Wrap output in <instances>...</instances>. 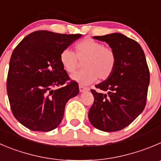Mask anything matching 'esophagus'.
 I'll return each instance as SVG.
<instances>
[{
	"label": "esophagus",
	"mask_w": 161,
	"mask_h": 161,
	"mask_svg": "<svg viewBox=\"0 0 161 161\" xmlns=\"http://www.w3.org/2000/svg\"><path fill=\"white\" fill-rule=\"evenodd\" d=\"M79 89H80V92H83L88 91V88H86V87L83 86V85H79Z\"/></svg>",
	"instance_id": "34e87169"
}]
</instances>
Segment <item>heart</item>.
<instances>
[{
    "label": "heart",
    "instance_id": "1",
    "mask_svg": "<svg viewBox=\"0 0 161 161\" xmlns=\"http://www.w3.org/2000/svg\"><path fill=\"white\" fill-rule=\"evenodd\" d=\"M76 53L73 50L64 49L60 53V62L65 70L73 73L80 66V60L84 61L85 69L72 76L74 80L88 85L97 78L105 80L112 75L117 57L111 47L92 39H85L75 45Z\"/></svg>",
    "mask_w": 161,
    "mask_h": 161
}]
</instances>
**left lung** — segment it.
<instances>
[{
  "label": "left lung",
  "instance_id": "left-lung-1",
  "mask_svg": "<svg viewBox=\"0 0 161 161\" xmlns=\"http://www.w3.org/2000/svg\"><path fill=\"white\" fill-rule=\"evenodd\" d=\"M93 38L109 44L115 52L117 63L112 75L96 85L99 91L91 89L94 103L88 119L99 130L119 131L129 125L145 109L149 69L142 47L134 39L120 33Z\"/></svg>",
  "mask_w": 161,
  "mask_h": 161
}]
</instances>
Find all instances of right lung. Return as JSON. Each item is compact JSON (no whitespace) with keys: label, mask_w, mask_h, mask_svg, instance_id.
<instances>
[{"label":"right lung","mask_w":161,"mask_h":161,"mask_svg":"<svg viewBox=\"0 0 161 161\" xmlns=\"http://www.w3.org/2000/svg\"><path fill=\"white\" fill-rule=\"evenodd\" d=\"M80 34L36 31L13 50L7 93L14 117L33 131H50L62 122L67 101L79 93L60 62V53ZM53 87H58L53 90Z\"/></svg>","instance_id":"right-lung-1"}]
</instances>
